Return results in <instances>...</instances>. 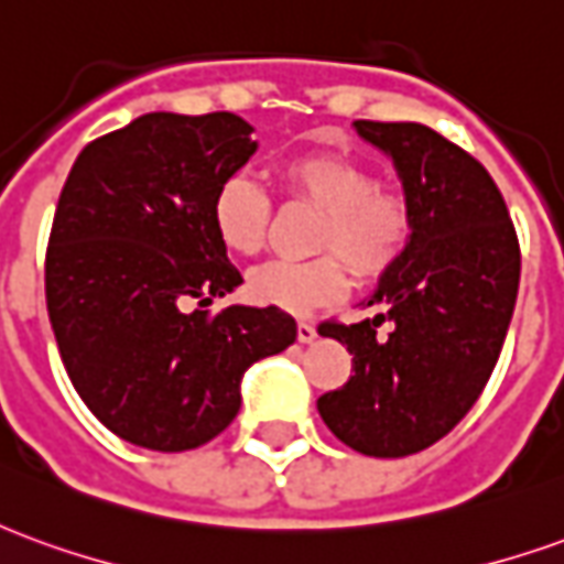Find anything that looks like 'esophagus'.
<instances>
[{"label": "esophagus", "instance_id": "obj_1", "mask_svg": "<svg viewBox=\"0 0 564 564\" xmlns=\"http://www.w3.org/2000/svg\"><path fill=\"white\" fill-rule=\"evenodd\" d=\"M295 335H299V341L311 344L317 338V326L311 323V319H299V326H295Z\"/></svg>", "mask_w": 564, "mask_h": 564}]
</instances>
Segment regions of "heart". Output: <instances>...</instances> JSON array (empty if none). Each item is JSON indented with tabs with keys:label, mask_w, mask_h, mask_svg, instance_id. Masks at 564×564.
<instances>
[{
	"label": "heart",
	"mask_w": 564,
	"mask_h": 564,
	"mask_svg": "<svg viewBox=\"0 0 564 564\" xmlns=\"http://www.w3.org/2000/svg\"><path fill=\"white\" fill-rule=\"evenodd\" d=\"M278 177L286 196L323 210L314 235V250H323V257L269 262L250 271L247 295L257 305L281 307L286 314L329 305L347 290L343 258L362 281H378L399 265L414 235V210L402 193L378 186L368 165L344 153L317 150L283 160ZM269 220V196L247 174H229L210 198V229L229 253H259Z\"/></svg>",
	"instance_id": "heart-1"
}]
</instances>
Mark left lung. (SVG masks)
<instances>
[{
    "label": "left lung",
    "instance_id": "obj_1",
    "mask_svg": "<svg viewBox=\"0 0 564 564\" xmlns=\"http://www.w3.org/2000/svg\"><path fill=\"white\" fill-rule=\"evenodd\" d=\"M354 127L395 165L414 235L368 295L378 317L319 326L354 354V375L319 395L317 411L356 453L399 459L432 447L480 399L517 305L520 241L471 153L423 123ZM383 322L387 336L377 332Z\"/></svg>",
    "mask_w": 564,
    "mask_h": 564
}]
</instances>
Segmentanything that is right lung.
<instances>
[{"mask_svg": "<svg viewBox=\"0 0 564 564\" xmlns=\"http://www.w3.org/2000/svg\"><path fill=\"white\" fill-rule=\"evenodd\" d=\"M250 132L229 111H153L80 150L56 202L44 259L56 347L96 420L135 447L208 444L238 414L247 368L295 341L281 307L205 311L241 283L210 198L257 153Z\"/></svg>", "mask_w": 564, "mask_h": 564, "instance_id": "obj_1", "label": "right lung"}]
</instances>
